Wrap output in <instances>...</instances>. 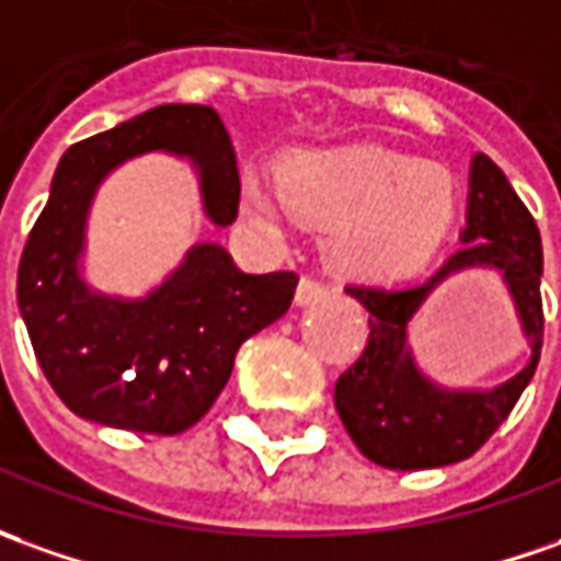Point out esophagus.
<instances>
[{
    "instance_id": "obj_1",
    "label": "esophagus",
    "mask_w": 561,
    "mask_h": 561,
    "mask_svg": "<svg viewBox=\"0 0 561 561\" xmlns=\"http://www.w3.org/2000/svg\"><path fill=\"white\" fill-rule=\"evenodd\" d=\"M329 285L319 279H312V276H304V279L297 282V295L295 300L300 307H307V304H316V300H325L329 297Z\"/></svg>"
}]
</instances>
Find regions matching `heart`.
I'll return each mask as SVG.
<instances>
[{"mask_svg": "<svg viewBox=\"0 0 561 561\" xmlns=\"http://www.w3.org/2000/svg\"><path fill=\"white\" fill-rule=\"evenodd\" d=\"M242 211L282 239L297 220L329 227L325 251L350 276L396 279L424 270L457 215L455 178L439 165L377 147L300 152L282 181L249 171Z\"/></svg>", "mask_w": 561, "mask_h": 561, "instance_id": "b5f03b06", "label": "heart"}]
</instances>
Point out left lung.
Returning <instances> with one entry per match:
<instances>
[{
  "label": "left lung",
  "instance_id": "obj_1",
  "mask_svg": "<svg viewBox=\"0 0 561 561\" xmlns=\"http://www.w3.org/2000/svg\"><path fill=\"white\" fill-rule=\"evenodd\" d=\"M460 249L417 285H346L368 316V344L334 383V405L362 455L387 470H433L476 455L510 417L535 377L543 346V249L525 202L485 152L470 171V205ZM467 265H494L511 285L533 359L494 391H442L410 359L404 329L410 316L445 275Z\"/></svg>",
  "mask_w": 561,
  "mask_h": 561
}]
</instances>
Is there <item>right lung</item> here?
<instances>
[{"label": "right lung", "mask_w": 561, "mask_h": 561, "mask_svg": "<svg viewBox=\"0 0 561 561\" xmlns=\"http://www.w3.org/2000/svg\"><path fill=\"white\" fill-rule=\"evenodd\" d=\"M193 159L208 217L239 215V169L211 106L165 104L72 144L26 236L18 304L60 402L94 424L178 436L199 424L232 375L239 346L291 307L297 273L251 276L202 242L152 295L119 300L79 279L85 215L106 171L137 152Z\"/></svg>", "instance_id": "right-lung-1"}]
</instances>
